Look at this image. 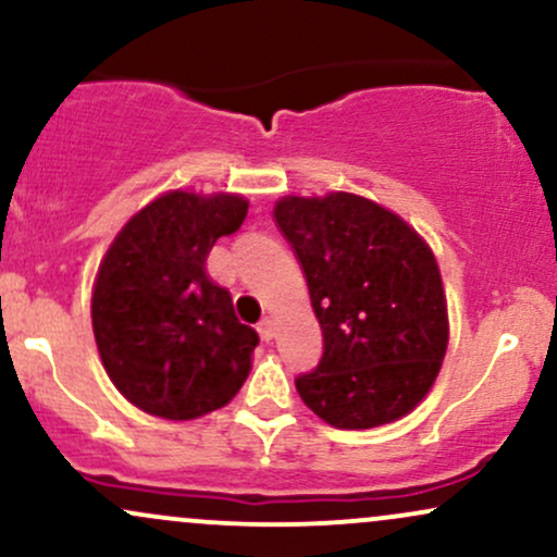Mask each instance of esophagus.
Listing matches in <instances>:
<instances>
[{"label":"esophagus","mask_w":557,"mask_h":557,"mask_svg":"<svg viewBox=\"0 0 557 557\" xmlns=\"http://www.w3.org/2000/svg\"><path fill=\"white\" fill-rule=\"evenodd\" d=\"M259 335H261V341H264V343H270L272 341V337H274V322H272V319L270 317H267V319H261V322H259Z\"/></svg>","instance_id":"1"}]
</instances>
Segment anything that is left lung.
<instances>
[{
	"mask_svg": "<svg viewBox=\"0 0 557 557\" xmlns=\"http://www.w3.org/2000/svg\"><path fill=\"white\" fill-rule=\"evenodd\" d=\"M274 222L309 283L324 337L300 400L337 430L406 417L447 350V306L432 248L411 225L356 194L285 196Z\"/></svg>",
	"mask_w": 557,
	"mask_h": 557,
	"instance_id": "obj_1",
	"label": "left lung"
}]
</instances>
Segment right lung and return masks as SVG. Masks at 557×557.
Segmentation results:
<instances>
[{
    "mask_svg": "<svg viewBox=\"0 0 557 557\" xmlns=\"http://www.w3.org/2000/svg\"><path fill=\"white\" fill-rule=\"evenodd\" d=\"M248 214L235 194L170 190L127 220L99 264L91 322L101 363L133 406L170 421L235 398L251 372L257 330L207 274L216 238Z\"/></svg>",
    "mask_w": 557,
    "mask_h": 557,
    "instance_id": "obj_1",
    "label": "right lung"
}]
</instances>
